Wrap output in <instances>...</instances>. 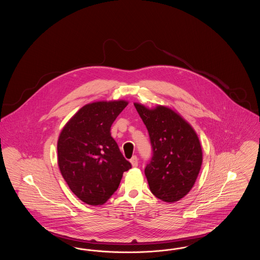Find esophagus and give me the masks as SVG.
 <instances>
[{"mask_svg": "<svg viewBox=\"0 0 260 260\" xmlns=\"http://www.w3.org/2000/svg\"><path fill=\"white\" fill-rule=\"evenodd\" d=\"M131 162L133 165L134 168H136L138 166V158L136 156H134L132 159H131Z\"/></svg>", "mask_w": 260, "mask_h": 260, "instance_id": "obj_1", "label": "esophagus"}]
</instances>
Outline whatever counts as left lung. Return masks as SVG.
<instances>
[{
  "label": "left lung",
  "mask_w": 260,
  "mask_h": 260,
  "mask_svg": "<svg viewBox=\"0 0 260 260\" xmlns=\"http://www.w3.org/2000/svg\"><path fill=\"white\" fill-rule=\"evenodd\" d=\"M148 131L152 158L145 175L153 195L167 203L179 201L195 184L203 161L197 134L177 113L165 106L148 109L135 103Z\"/></svg>",
  "instance_id": "8db88e82"
}]
</instances>
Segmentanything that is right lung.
I'll return each instance as SVG.
<instances>
[{
  "instance_id": "obj_1",
  "label": "right lung",
  "mask_w": 260,
  "mask_h": 260,
  "mask_svg": "<svg viewBox=\"0 0 260 260\" xmlns=\"http://www.w3.org/2000/svg\"><path fill=\"white\" fill-rule=\"evenodd\" d=\"M127 102L85 105L63 127L57 142L58 167L75 195L90 206L104 204L132 168L111 136V125Z\"/></svg>"
}]
</instances>
